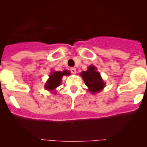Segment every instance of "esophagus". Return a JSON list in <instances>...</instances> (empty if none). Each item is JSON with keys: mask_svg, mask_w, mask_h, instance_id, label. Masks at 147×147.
<instances>
[{"mask_svg": "<svg viewBox=\"0 0 147 147\" xmlns=\"http://www.w3.org/2000/svg\"><path fill=\"white\" fill-rule=\"evenodd\" d=\"M71 73H72L73 74H75L76 73V69L75 68V67H71Z\"/></svg>", "mask_w": 147, "mask_h": 147, "instance_id": "esophagus-1", "label": "esophagus"}]
</instances>
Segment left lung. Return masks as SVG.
<instances>
[{
	"label": "left lung",
	"mask_w": 147,
	"mask_h": 147,
	"mask_svg": "<svg viewBox=\"0 0 147 147\" xmlns=\"http://www.w3.org/2000/svg\"><path fill=\"white\" fill-rule=\"evenodd\" d=\"M96 68L93 65L88 67V71H82L81 76L85 82V85L88 87L90 93H98L102 90L105 84L100 76V74L97 72Z\"/></svg>",
	"instance_id": "left-lung-1"
}]
</instances>
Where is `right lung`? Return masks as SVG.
Wrapping results in <instances>:
<instances>
[{
  "label": "right lung",
  "instance_id": "add662e5",
  "mask_svg": "<svg viewBox=\"0 0 147 147\" xmlns=\"http://www.w3.org/2000/svg\"><path fill=\"white\" fill-rule=\"evenodd\" d=\"M70 74V72L68 71H64L61 72V71H56V72H52L51 74L49 76V80H48L47 83L45 84V88L49 90H52L55 88H57L58 86L60 85V82L62 81V76L65 75Z\"/></svg>",
  "mask_w": 147,
  "mask_h": 147
}]
</instances>
